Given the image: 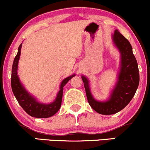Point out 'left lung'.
Returning <instances> with one entry per match:
<instances>
[{"label":"left lung","instance_id":"1","mask_svg":"<svg viewBox=\"0 0 150 150\" xmlns=\"http://www.w3.org/2000/svg\"><path fill=\"white\" fill-rule=\"evenodd\" d=\"M113 42L121 54L120 70L118 80L106 101H98L91 94L89 82L85 76L82 79L88 102L96 112L101 115H112L124 109L134 96L140 81L138 63L133 55L129 41L118 30L112 35Z\"/></svg>","mask_w":150,"mask_h":150}]
</instances>
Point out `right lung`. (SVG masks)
<instances>
[{"mask_svg": "<svg viewBox=\"0 0 150 150\" xmlns=\"http://www.w3.org/2000/svg\"><path fill=\"white\" fill-rule=\"evenodd\" d=\"M21 46H22V43H21L19 48H18L17 54L14 58L13 64H12L11 75V86L12 92H13L19 104L20 105L21 107L24 110L27 114H28L31 117H36V118H48V117L55 115L60 109L63 97L64 86L75 75L74 74V75H70V76L65 78L61 82L60 90L57 93V98L52 103L45 104L37 101L36 99L25 89L17 75L18 63H19V57H20L21 54Z\"/></svg>", "mask_w": 150, "mask_h": 150, "instance_id": "obj_1", "label": "right lung"}]
</instances>
